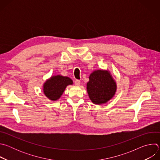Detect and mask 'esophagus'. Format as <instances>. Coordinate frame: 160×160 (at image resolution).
Returning a JSON list of instances; mask_svg holds the SVG:
<instances>
[{
  "instance_id": "1",
  "label": "esophagus",
  "mask_w": 160,
  "mask_h": 160,
  "mask_svg": "<svg viewBox=\"0 0 160 160\" xmlns=\"http://www.w3.org/2000/svg\"><path fill=\"white\" fill-rule=\"evenodd\" d=\"M75 85H77V86H78V85H80V81L79 80H76L75 81Z\"/></svg>"
}]
</instances>
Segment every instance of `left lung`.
<instances>
[{"label": "left lung", "instance_id": "8db88e82", "mask_svg": "<svg viewBox=\"0 0 160 160\" xmlns=\"http://www.w3.org/2000/svg\"><path fill=\"white\" fill-rule=\"evenodd\" d=\"M88 78L87 90L90 101L94 104H105L115 95L117 89V82L109 70H94Z\"/></svg>", "mask_w": 160, "mask_h": 160}]
</instances>
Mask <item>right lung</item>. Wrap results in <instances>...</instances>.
<instances>
[{
	"label": "right lung",
	"instance_id": "right-lung-1",
	"mask_svg": "<svg viewBox=\"0 0 160 160\" xmlns=\"http://www.w3.org/2000/svg\"><path fill=\"white\" fill-rule=\"evenodd\" d=\"M73 84V80L69 77L59 75H54L44 82L43 92L49 99L56 101L61 98L66 87Z\"/></svg>",
	"mask_w": 160,
	"mask_h": 160
}]
</instances>
